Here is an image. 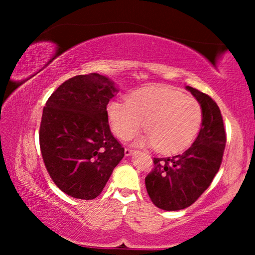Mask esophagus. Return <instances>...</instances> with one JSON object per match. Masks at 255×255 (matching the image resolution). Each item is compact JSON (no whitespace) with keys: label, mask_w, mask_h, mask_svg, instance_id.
<instances>
[{"label":"esophagus","mask_w":255,"mask_h":255,"mask_svg":"<svg viewBox=\"0 0 255 255\" xmlns=\"http://www.w3.org/2000/svg\"><path fill=\"white\" fill-rule=\"evenodd\" d=\"M132 152H133V149H131V148H125V149H124L125 155H130Z\"/></svg>","instance_id":"1"}]
</instances>
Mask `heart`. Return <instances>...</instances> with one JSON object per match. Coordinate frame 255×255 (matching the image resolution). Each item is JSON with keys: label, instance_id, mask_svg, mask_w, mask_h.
<instances>
[{"label": "heart", "instance_id": "b5f03b06", "mask_svg": "<svg viewBox=\"0 0 255 255\" xmlns=\"http://www.w3.org/2000/svg\"><path fill=\"white\" fill-rule=\"evenodd\" d=\"M108 117L114 133L121 139L133 137L144 123L147 134L141 144L170 154L193 142L201 128L203 109L196 99L179 89L155 86L131 93L128 102H110Z\"/></svg>", "mask_w": 255, "mask_h": 255}]
</instances>
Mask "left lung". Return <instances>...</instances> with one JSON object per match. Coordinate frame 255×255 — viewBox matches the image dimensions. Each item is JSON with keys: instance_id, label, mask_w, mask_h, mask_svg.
<instances>
[{"instance_id": "8db88e82", "label": "left lung", "mask_w": 255, "mask_h": 255, "mask_svg": "<svg viewBox=\"0 0 255 255\" xmlns=\"http://www.w3.org/2000/svg\"><path fill=\"white\" fill-rule=\"evenodd\" d=\"M201 103L203 121L196 140L181 154L154 158V166L145 177L153 204L176 211L190 207L208 189L221 167L226 144L223 117L217 103L207 94L187 86Z\"/></svg>"}]
</instances>
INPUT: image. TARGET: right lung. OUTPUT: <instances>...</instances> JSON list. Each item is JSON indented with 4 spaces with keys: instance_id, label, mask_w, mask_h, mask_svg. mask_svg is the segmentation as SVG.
Masks as SVG:
<instances>
[{
    "instance_id": "add662e5",
    "label": "right lung",
    "mask_w": 255,
    "mask_h": 255,
    "mask_svg": "<svg viewBox=\"0 0 255 255\" xmlns=\"http://www.w3.org/2000/svg\"><path fill=\"white\" fill-rule=\"evenodd\" d=\"M118 90L106 76L68 79L43 109L39 145L51 179L68 196L93 200L102 193L124 147L114 137L107 106Z\"/></svg>"
}]
</instances>
